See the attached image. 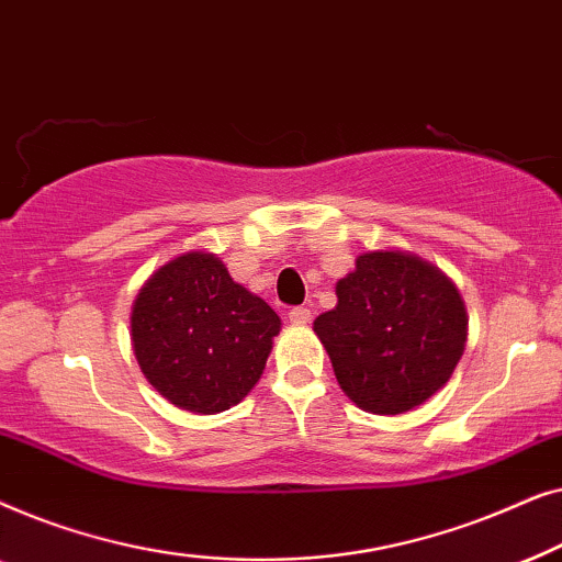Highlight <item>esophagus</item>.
Instances as JSON below:
<instances>
[{
	"label": "esophagus",
	"instance_id": "34e87169",
	"mask_svg": "<svg viewBox=\"0 0 562 562\" xmlns=\"http://www.w3.org/2000/svg\"><path fill=\"white\" fill-rule=\"evenodd\" d=\"M289 319L294 322V325H306V322L312 319V312L306 310V306H291V310H289Z\"/></svg>",
	"mask_w": 562,
	"mask_h": 562
}]
</instances>
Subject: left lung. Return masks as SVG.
Masks as SVG:
<instances>
[{"mask_svg": "<svg viewBox=\"0 0 562 562\" xmlns=\"http://www.w3.org/2000/svg\"><path fill=\"white\" fill-rule=\"evenodd\" d=\"M345 394L373 414H404L456 371L468 317L458 289L425 260L363 252L337 281V306L314 319Z\"/></svg>", "mask_w": 562, "mask_h": 562, "instance_id": "left-lung-1", "label": "left lung"}]
</instances>
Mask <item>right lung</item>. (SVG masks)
Wrapping results in <instances>:
<instances>
[{
  "label": "right lung",
  "mask_w": 562,
  "mask_h": 562,
  "mask_svg": "<svg viewBox=\"0 0 562 562\" xmlns=\"http://www.w3.org/2000/svg\"><path fill=\"white\" fill-rule=\"evenodd\" d=\"M130 322L145 379L194 414L240 404L281 329L279 314L210 252H187L153 273Z\"/></svg>",
  "instance_id": "add662e5"
}]
</instances>
